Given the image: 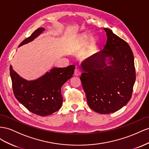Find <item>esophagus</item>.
<instances>
[{
	"label": "esophagus",
	"mask_w": 149,
	"mask_h": 149,
	"mask_svg": "<svg viewBox=\"0 0 149 149\" xmlns=\"http://www.w3.org/2000/svg\"><path fill=\"white\" fill-rule=\"evenodd\" d=\"M80 74H81V72H80V70L78 69V68H76L74 70V75L75 76H79L80 75Z\"/></svg>",
	"instance_id": "obj_1"
}]
</instances>
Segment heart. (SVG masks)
Segmentation results:
<instances>
[{"mask_svg": "<svg viewBox=\"0 0 149 149\" xmlns=\"http://www.w3.org/2000/svg\"><path fill=\"white\" fill-rule=\"evenodd\" d=\"M89 36L87 34H82V36H80V41L81 42L82 44H86L88 40ZM95 44V40L94 39H91V42H90V47H93Z\"/></svg>", "mask_w": 149, "mask_h": 149, "instance_id": "obj_1", "label": "heart"}]
</instances>
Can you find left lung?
I'll list each match as a JSON object with an SVG mask.
<instances>
[{"label": "left lung", "instance_id": "1", "mask_svg": "<svg viewBox=\"0 0 149 149\" xmlns=\"http://www.w3.org/2000/svg\"><path fill=\"white\" fill-rule=\"evenodd\" d=\"M104 29L107 37L106 44L81 63L83 73L80 79L90 108L107 114L120 109L131 99L135 70L129 45L110 29Z\"/></svg>", "mask_w": 149, "mask_h": 149}]
</instances>
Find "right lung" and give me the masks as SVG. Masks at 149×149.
Wrapping results in <instances>:
<instances>
[{
    "instance_id": "add662e5",
    "label": "right lung",
    "mask_w": 149,
    "mask_h": 149,
    "mask_svg": "<svg viewBox=\"0 0 149 149\" xmlns=\"http://www.w3.org/2000/svg\"><path fill=\"white\" fill-rule=\"evenodd\" d=\"M45 29L40 27L25 39L19 47L34 40ZM75 66L64 68L54 67L39 79L27 80L16 73L10 66V75L15 98L30 112L40 116H47L56 112L62 104L61 87L70 79Z\"/></svg>"
}]
</instances>
